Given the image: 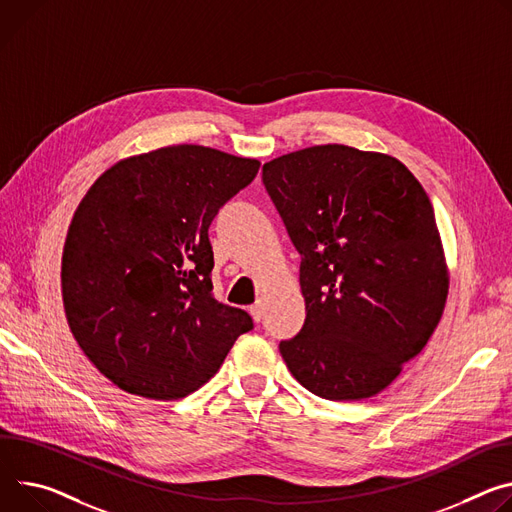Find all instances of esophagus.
<instances>
[{"mask_svg":"<svg viewBox=\"0 0 512 512\" xmlns=\"http://www.w3.org/2000/svg\"><path fill=\"white\" fill-rule=\"evenodd\" d=\"M251 316L255 318V322H261L263 320V304L261 302H255L251 308H249Z\"/></svg>","mask_w":512,"mask_h":512,"instance_id":"esophagus-1","label":"esophagus"}]
</instances>
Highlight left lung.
<instances>
[{
	"label": "left lung",
	"mask_w": 512,
	"mask_h": 512,
	"mask_svg": "<svg viewBox=\"0 0 512 512\" xmlns=\"http://www.w3.org/2000/svg\"><path fill=\"white\" fill-rule=\"evenodd\" d=\"M300 253L304 327L280 343L292 376L327 400H363L423 351L447 267L433 204L394 157L320 145L263 165Z\"/></svg>",
	"instance_id": "1"
}]
</instances>
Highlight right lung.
Listing matches in <instances>:
<instances>
[{"label":"right lung","instance_id":"obj_1","mask_svg":"<svg viewBox=\"0 0 512 512\" xmlns=\"http://www.w3.org/2000/svg\"><path fill=\"white\" fill-rule=\"evenodd\" d=\"M257 171V159L177 145L116 163L81 200L63 249L65 312L81 351L120 390L185 398L253 329L212 294L208 228Z\"/></svg>","mask_w":512,"mask_h":512}]
</instances>
